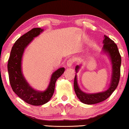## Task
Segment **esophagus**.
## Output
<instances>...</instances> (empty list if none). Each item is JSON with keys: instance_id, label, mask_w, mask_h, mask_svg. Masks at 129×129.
Masks as SVG:
<instances>
[{"instance_id": "34e87169", "label": "esophagus", "mask_w": 129, "mask_h": 129, "mask_svg": "<svg viewBox=\"0 0 129 129\" xmlns=\"http://www.w3.org/2000/svg\"><path fill=\"white\" fill-rule=\"evenodd\" d=\"M73 63H74V60L73 59H71V58H70L69 60H68L67 61V66L68 67H71V66H72Z\"/></svg>"}]
</instances>
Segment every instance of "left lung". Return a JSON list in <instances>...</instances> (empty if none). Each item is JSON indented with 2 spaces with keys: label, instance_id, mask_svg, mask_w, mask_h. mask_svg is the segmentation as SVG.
Returning <instances> with one entry per match:
<instances>
[{
  "label": "left lung",
  "instance_id": "8db88e82",
  "mask_svg": "<svg viewBox=\"0 0 129 129\" xmlns=\"http://www.w3.org/2000/svg\"><path fill=\"white\" fill-rule=\"evenodd\" d=\"M103 51L107 53L110 57L111 63L112 65V78L109 88L106 91L101 93L94 94H87L84 93L79 88L77 82V75L75 76L74 78V90L76 94L80 101L85 104L92 105L96 104L107 99L115 90L119 83L120 77V67L121 63V58L118 47L116 44L110 38L104 36L103 41ZM80 66H76V72L78 71Z\"/></svg>",
  "mask_w": 129,
  "mask_h": 129
}]
</instances>
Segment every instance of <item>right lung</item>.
<instances>
[{"label": "right lung", "mask_w": 129, "mask_h": 129, "mask_svg": "<svg viewBox=\"0 0 129 129\" xmlns=\"http://www.w3.org/2000/svg\"><path fill=\"white\" fill-rule=\"evenodd\" d=\"M44 30L34 28L17 39L11 50L8 63V71L11 86L14 93L25 102L34 106L42 105L47 103L54 92L57 79L64 72V68L57 69L52 74L48 87L44 91H36L31 88L24 77L21 71V60L25 48L34 38Z\"/></svg>", "instance_id": "1"}]
</instances>
